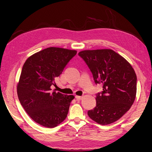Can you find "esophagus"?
Segmentation results:
<instances>
[{"label": "esophagus", "instance_id": "obj_1", "mask_svg": "<svg viewBox=\"0 0 152 152\" xmlns=\"http://www.w3.org/2000/svg\"><path fill=\"white\" fill-rule=\"evenodd\" d=\"M75 98H76V99L77 100H81V99H82V98H83V96H77V95H76V96H75Z\"/></svg>", "mask_w": 152, "mask_h": 152}]
</instances>
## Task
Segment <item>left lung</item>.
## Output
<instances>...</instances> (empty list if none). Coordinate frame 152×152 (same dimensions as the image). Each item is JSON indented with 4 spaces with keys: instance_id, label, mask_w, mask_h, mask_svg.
Masks as SVG:
<instances>
[{
    "instance_id": "8db88e82",
    "label": "left lung",
    "mask_w": 152,
    "mask_h": 152,
    "mask_svg": "<svg viewBox=\"0 0 152 152\" xmlns=\"http://www.w3.org/2000/svg\"><path fill=\"white\" fill-rule=\"evenodd\" d=\"M93 76L95 84H102L96 104L88 111L91 119L107 125L119 120L132 107L137 92V76L125 59L109 49L80 51Z\"/></svg>"
}]
</instances>
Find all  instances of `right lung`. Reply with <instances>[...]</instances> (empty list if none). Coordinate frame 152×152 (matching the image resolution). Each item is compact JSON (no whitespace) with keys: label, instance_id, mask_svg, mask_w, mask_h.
<instances>
[{"label":"right lung","instance_id":"1","mask_svg":"<svg viewBox=\"0 0 152 152\" xmlns=\"http://www.w3.org/2000/svg\"><path fill=\"white\" fill-rule=\"evenodd\" d=\"M76 50L50 47L25 61L17 84L19 100L25 111L38 124L53 128L68 115L73 95L51 91L55 80L76 54Z\"/></svg>","mask_w":152,"mask_h":152}]
</instances>
